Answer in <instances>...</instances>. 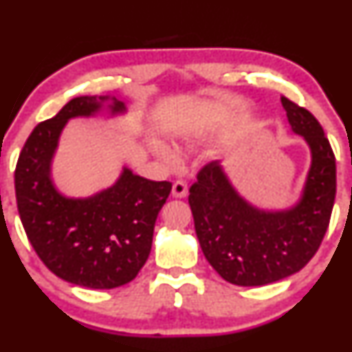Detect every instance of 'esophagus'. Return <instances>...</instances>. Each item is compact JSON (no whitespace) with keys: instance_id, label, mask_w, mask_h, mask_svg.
Here are the masks:
<instances>
[{"instance_id":"1","label":"esophagus","mask_w":352,"mask_h":352,"mask_svg":"<svg viewBox=\"0 0 352 352\" xmlns=\"http://www.w3.org/2000/svg\"><path fill=\"white\" fill-rule=\"evenodd\" d=\"M188 194V183L183 180H177L174 184H172V195L177 199H183L186 197Z\"/></svg>"}]
</instances>
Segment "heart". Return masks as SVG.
I'll return each mask as SVG.
<instances>
[{
	"instance_id": "b5f03b06",
	"label": "heart",
	"mask_w": 352,
	"mask_h": 352,
	"mask_svg": "<svg viewBox=\"0 0 352 352\" xmlns=\"http://www.w3.org/2000/svg\"><path fill=\"white\" fill-rule=\"evenodd\" d=\"M180 142H182V146L184 148H194L195 144H197V138H195L194 133L184 132L180 136ZM152 148H153V152L157 153L160 158L164 160L166 163L178 162V153H177L175 148L169 144V142L157 138V140L152 141Z\"/></svg>"
}]
</instances>
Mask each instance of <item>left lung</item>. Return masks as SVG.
Masks as SVG:
<instances>
[{
  "mask_svg": "<svg viewBox=\"0 0 352 352\" xmlns=\"http://www.w3.org/2000/svg\"><path fill=\"white\" fill-rule=\"evenodd\" d=\"M292 130L311 147L312 164L300 201L264 211L242 199L220 162L199 170L189 189L201 252L225 281L243 287L276 283L300 272L317 253L336 200V157L311 111L281 98Z\"/></svg>",
  "mask_w": 352,
  "mask_h": 352,
  "instance_id": "obj_1",
  "label": "left lung"
}]
</instances>
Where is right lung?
<instances>
[{"label": "right lung", "instance_id": "obj_1", "mask_svg": "<svg viewBox=\"0 0 352 352\" xmlns=\"http://www.w3.org/2000/svg\"><path fill=\"white\" fill-rule=\"evenodd\" d=\"M107 100L111 115L126 111L116 98L71 99L32 130L15 168L16 206L35 253L56 276L90 289H115L138 275L172 189L170 182L147 180L127 168L111 188L93 197L68 199L56 189L51 162L65 124L93 116Z\"/></svg>", "mask_w": 352, "mask_h": 352}]
</instances>
